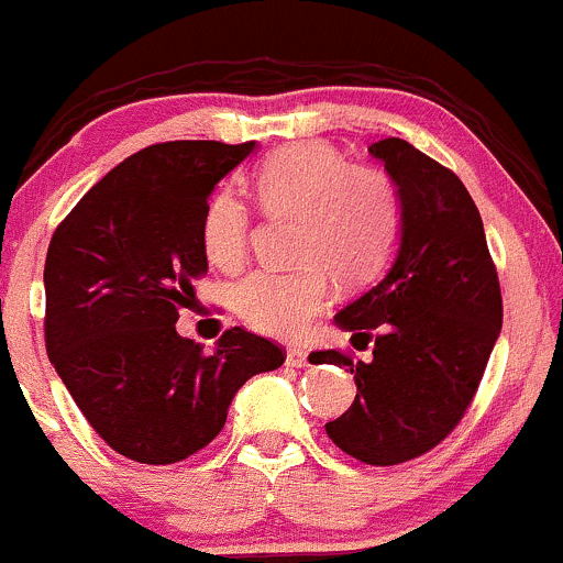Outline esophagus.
<instances>
[{
  "label": "esophagus",
  "mask_w": 563,
  "mask_h": 563,
  "mask_svg": "<svg viewBox=\"0 0 563 563\" xmlns=\"http://www.w3.org/2000/svg\"><path fill=\"white\" fill-rule=\"evenodd\" d=\"M286 366H291V368L307 366V352L301 347H288L286 350Z\"/></svg>",
  "instance_id": "34e87169"
}]
</instances>
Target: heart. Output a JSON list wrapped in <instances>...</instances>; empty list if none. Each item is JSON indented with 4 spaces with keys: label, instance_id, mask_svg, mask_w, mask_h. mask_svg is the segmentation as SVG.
Wrapping results in <instances>:
<instances>
[{
    "label": "heart",
    "instance_id": "obj_1",
    "mask_svg": "<svg viewBox=\"0 0 563 563\" xmlns=\"http://www.w3.org/2000/svg\"><path fill=\"white\" fill-rule=\"evenodd\" d=\"M256 197L272 216H294L291 267H262L234 286L232 305L251 329L296 336L329 305L331 277L344 288L372 283L400 234L393 178L372 165H347L323 144L272 152L256 170ZM251 216L232 189L216 191L202 213V249L219 269L249 256Z\"/></svg>",
    "mask_w": 563,
    "mask_h": 563
}]
</instances>
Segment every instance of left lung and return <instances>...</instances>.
<instances>
[{"label":"left lung","mask_w":563,"mask_h":563,"mask_svg":"<svg viewBox=\"0 0 563 563\" xmlns=\"http://www.w3.org/2000/svg\"><path fill=\"white\" fill-rule=\"evenodd\" d=\"M400 197V243L390 272L333 323L372 361L339 350L310 363L347 366L357 395L325 432L366 465L428 454L465 417L503 329V294L471 191L404 139L368 146Z\"/></svg>","instance_id":"obj_1"}]
</instances>
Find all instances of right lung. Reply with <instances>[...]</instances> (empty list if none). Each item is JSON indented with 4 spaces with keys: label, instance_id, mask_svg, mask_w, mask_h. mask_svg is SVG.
I'll list each match as a JSON object with an SVG mask.
<instances>
[{
    "label": "right lung",
    "instance_id": "add662e5",
    "mask_svg": "<svg viewBox=\"0 0 563 563\" xmlns=\"http://www.w3.org/2000/svg\"><path fill=\"white\" fill-rule=\"evenodd\" d=\"M165 141L131 154L74 206L45 262L47 357L90 428L128 460L173 465L227 422L234 393L286 352L224 331L213 352L178 336V310L208 272L202 213L216 184L253 152Z\"/></svg>",
    "mask_w": 563,
    "mask_h": 563
}]
</instances>
